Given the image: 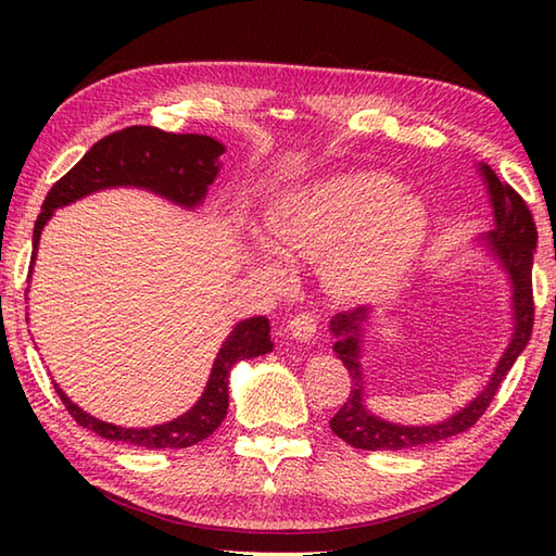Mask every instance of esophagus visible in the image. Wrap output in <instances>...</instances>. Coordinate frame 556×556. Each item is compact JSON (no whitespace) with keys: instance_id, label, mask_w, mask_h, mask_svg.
<instances>
[{"instance_id":"34e87169","label":"esophagus","mask_w":556,"mask_h":556,"mask_svg":"<svg viewBox=\"0 0 556 556\" xmlns=\"http://www.w3.org/2000/svg\"><path fill=\"white\" fill-rule=\"evenodd\" d=\"M289 332L299 341H311L317 332V317L311 311H301L289 320Z\"/></svg>"}]
</instances>
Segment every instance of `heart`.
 <instances>
[{"label": "heart", "instance_id": "b5f03b06", "mask_svg": "<svg viewBox=\"0 0 556 556\" xmlns=\"http://www.w3.org/2000/svg\"><path fill=\"white\" fill-rule=\"evenodd\" d=\"M428 210L401 195L396 179L377 172L344 174L281 198L267 215V233L301 257L327 253V279L339 293L384 291L404 275L428 236ZM275 279L285 269L267 265Z\"/></svg>", "mask_w": 556, "mask_h": 556}]
</instances>
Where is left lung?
Here are the masks:
<instances>
[{
    "instance_id": "obj_1",
    "label": "left lung",
    "mask_w": 556,
    "mask_h": 556,
    "mask_svg": "<svg viewBox=\"0 0 556 556\" xmlns=\"http://www.w3.org/2000/svg\"><path fill=\"white\" fill-rule=\"evenodd\" d=\"M482 174H485L490 200L494 207V222L497 229L490 233V241L494 243V253L502 260L514 285V339L509 349L502 356L497 370H494L490 384L482 389L478 399L454 413L452 418L437 425H420V428H408V425H394L380 420L363 406V375L358 365V332L361 323L365 320V308H356L351 313H339L332 320V332L339 337L334 344L337 356L346 365L351 375V392L334 418L329 420V428L341 440L349 442L356 448H368V452H399V448H413L432 442H442L446 437H454L466 432L468 428L482 418V413L492 404L494 394L511 370L516 358L521 356L530 334H533L535 323V301H533V251L538 245V229L533 215L526 205V200L518 195L514 188L500 181L488 164H482Z\"/></svg>"
}]
</instances>
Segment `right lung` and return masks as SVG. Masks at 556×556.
<instances>
[{"instance_id":"right-lung-1","label":"right lung","mask_w":556,"mask_h":556,"mask_svg":"<svg viewBox=\"0 0 556 556\" xmlns=\"http://www.w3.org/2000/svg\"><path fill=\"white\" fill-rule=\"evenodd\" d=\"M224 152L219 140L198 134H167L155 126H128L122 131L100 138L71 172L59 179L47 193L42 210L33 229V248H38L45 222L52 212L92 191L110 186H143L174 203L193 207L205 198L207 186L219 172L217 157ZM35 255V253H33ZM271 351L269 320L251 317L236 325L231 337L224 341L215 368L198 404L172 422L155 428H119L83 413L54 384L68 416L80 428H88L110 442H124L143 448H184L203 442L215 432L229 408V370L236 361L255 358Z\"/></svg>"}]
</instances>
